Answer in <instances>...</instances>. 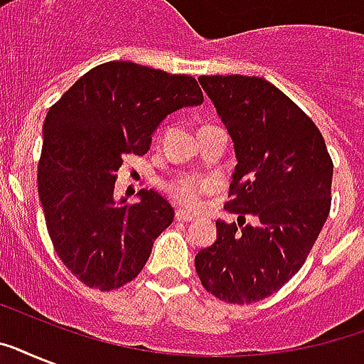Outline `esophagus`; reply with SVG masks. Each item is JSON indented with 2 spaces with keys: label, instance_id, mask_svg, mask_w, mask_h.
<instances>
[{
  "label": "esophagus",
  "instance_id": "34e87169",
  "mask_svg": "<svg viewBox=\"0 0 364 364\" xmlns=\"http://www.w3.org/2000/svg\"><path fill=\"white\" fill-rule=\"evenodd\" d=\"M176 219L181 223H191L194 221V215H191L188 211H183V210H177L176 211Z\"/></svg>",
  "mask_w": 364,
  "mask_h": 364
}]
</instances>
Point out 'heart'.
<instances>
[{"instance_id":"heart-1","label":"heart","mask_w":364,"mask_h":364,"mask_svg":"<svg viewBox=\"0 0 364 364\" xmlns=\"http://www.w3.org/2000/svg\"><path fill=\"white\" fill-rule=\"evenodd\" d=\"M168 191L176 202L187 208H196L202 196L210 191V183L196 177H177L168 185Z\"/></svg>"}]
</instances>
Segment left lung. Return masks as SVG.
I'll return each instance as SVG.
<instances>
[{
    "label": "left lung",
    "mask_w": 364,
    "mask_h": 364,
    "mask_svg": "<svg viewBox=\"0 0 364 364\" xmlns=\"http://www.w3.org/2000/svg\"><path fill=\"white\" fill-rule=\"evenodd\" d=\"M198 81L234 141L238 164L225 210L238 223L217 221V240L194 266L208 293L251 304L279 291L310 255L331 211L333 160L319 128L272 82Z\"/></svg>",
    "instance_id": "obj_1"
}]
</instances>
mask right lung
<instances>
[{
    "mask_svg": "<svg viewBox=\"0 0 364 364\" xmlns=\"http://www.w3.org/2000/svg\"><path fill=\"white\" fill-rule=\"evenodd\" d=\"M194 77L134 62L85 73L48 109L37 188L48 236L65 268L87 287L113 291L143 270L173 208L141 188L139 202L115 198L126 154H145L166 117L200 105Z\"/></svg>",
    "mask_w": 364,
    "mask_h": 364,
    "instance_id": "obj_1",
    "label": "right lung"
}]
</instances>
